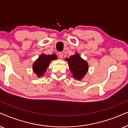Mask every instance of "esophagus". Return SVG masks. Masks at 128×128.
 <instances>
[{
	"mask_svg": "<svg viewBox=\"0 0 128 128\" xmlns=\"http://www.w3.org/2000/svg\"><path fill=\"white\" fill-rule=\"evenodd\" d=\"M58 56H59L60 58L62 59V58H63V53L62 52H60L58 54Z\"/></svg>",
	"mask_w": 128,
	"mask_h": 128,
	"instance_id": "1",
	"label": "esophagus"
}]
</instances>
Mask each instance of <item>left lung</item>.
I'll return each instance as SVG.
<instances>
[{"label":"left lung","instance_id":"8db88e82","mask_svg":"<svg viewBox=\"0 0 128 128\" xmlns=\"http://www.w3.org/2000/svg\"><path fill=\"white\" fill-rule=\"evenodd\" d=\"M65 60L67 61L72 77L76 80H82L88 72V62L82 58L80 54L77 52L68 58H66Z\"/></svg>","mask_w":128,"mask_h":128}]
</instances>
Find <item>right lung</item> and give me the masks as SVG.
Instances as JSON below:
<instances>
[{
	"instance_id": "right-lung-1",
	"label": "right lung",
	"mask_w": 128,
	"mask_h": 128,
	"mask_svg": "<svg viewBox=\"0 0 128 128\" xmlns=\"http://www.w3.org/2000/svg\"><path fill=\"white\" fill-rule=\"evenodd\" d=\"M57 56L56 54L46 55L42 54L36 60L32 65V70L34 73L38 77H40L44 75L46 69L49 67L51 61L56 60Z\"/></svg>"
}]
</instances>
